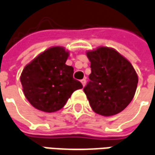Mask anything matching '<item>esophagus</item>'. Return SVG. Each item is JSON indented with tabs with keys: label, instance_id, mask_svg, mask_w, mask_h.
I'll use <instances>...</instances> for the list:
<instances>
[{
	"label": "esophagus",
	"instance_id": "obj_1",
	"mask_svg": "<svg viewBox=\"0 0 155 155\" xmlns=\"http://www.w3.org/2000/svg\"><path fill=\"white\" fill-rule=\"evenodd\" d=\"M81 84L83 85V86H85V85H86V79H82L81 81Z\"/></svg>",
	"mask_w": 155,
	"mask_h": 155
}]
</instances>
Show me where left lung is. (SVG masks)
I'll return each mask as SVG.
<instances>
[{"instance_id":"1","label":"left lung","mask_w":155,"mask_h":155,"mask_svg":"<svg viewBox=\"0 0 155 155\" xmlns=\"http://www.w3.org/2000/svg\"><path fill=\"white\" fill-rule=\"evenodd\" d=\"M90 81L83 88L93 111L104 116L121 112L135 95L138 78L135 69L118 51L99 47L88 51Z\"/></svg>"}]
</instances>
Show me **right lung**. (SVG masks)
<instances>
[{
    "label": "right lung",
    "mask_w": 155,
    "mask_h": 155,
    "mask_svg": "<svg viewBox=\"0 0 155 155\" xmlns=\"http://www.w3.org/2000/svg\"><path fill=\"white\" fill-rule=\"evenodd\" d=\"M69 52L51 47L25 66L20 81L31 105L44 112H55L64 107L74 91L83 87L74 79L72 66L66 65Z\"/></svg>",
    "instance_id": "1"
}]
</instances>
